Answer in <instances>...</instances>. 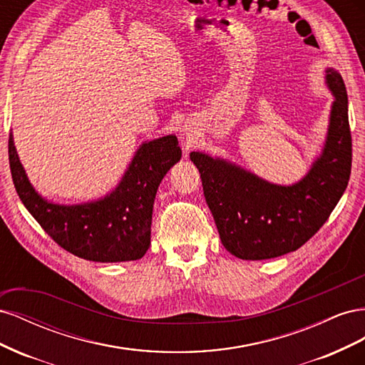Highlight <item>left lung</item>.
<instances>
[{
    "label": "left lung",
    "mask_w": 365,
    "mask_h": 365,
    "mask_svg": "<svg viewBox=\"0 0 365 365\" xmlns=\"http://www.w3.org/2000/svg\"><path fill=\"white\" fill-rule=\"evenodd\" d=\"M335 96L322 153L304 178L275 185L224 160L192 152L222 245L244 260L283 256L304 245L324 225L351 172V132L344 81L327 70Z\"/></svg>",
    "instance_id": "left-lung-1"
}]
</instances>
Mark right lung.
Masks as SVG:
<instances>
[{
  "label": "right lung",
  "mask_w": 365,
  "mask_h": 365,
  "mask_svg": "<svg viewBox=\"0 0 365 365\" xmlns=\"http://www.w3.org/2000/svg\"><path fill=\"white\" fill-rule=\"evenodd\" d=\"M181 158L178 138L168 135L137 150L123 180L102 201L83 205L47 202L29 182L9 137V164L19 200L56 244L93 262H126L150 245L152 208L164 175Z\"/></svg>",
  "instance_id": "add662e5"
}]
</instances>
